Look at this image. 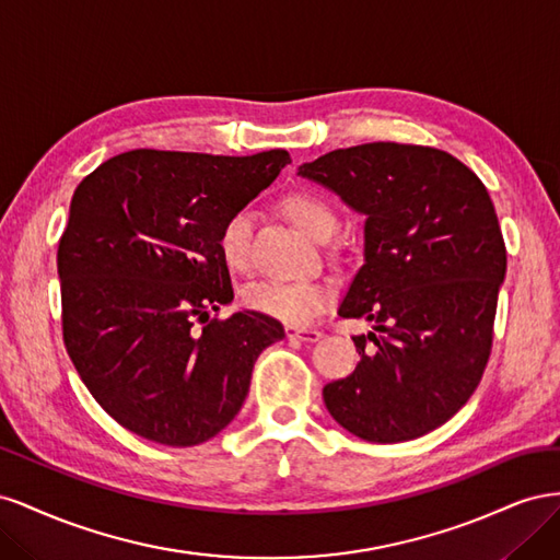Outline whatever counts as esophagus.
<instances>
[{"label": "esophagus", "instance_id": "1", "mask_svg": "<svg viewBox=\"0 0 560 560\" xmlns=\"http://www.w3.org/2000/svg\"><path fill=\"white\" fill-rule=\"evenodd\" d=\"M284 334L290 341H306V343H315L322 338V331L317 329H308V327H294V325H287Z\"/></svg>", "mask_w": 560, "mask_h": 560}]
</instances>
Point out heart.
Wrapping results in <instances>:
<instances>
[{
    "label": "heart",
    "instance_id": "obj_1",
    "mask_svg": "<svg viewBox=\"0 0 560 560\" xmlns=\"http://www.w3.org/2000/svg\"><path fill=\"white\" fill-rule=\"evenodd\" d=\"M284 212L292 222L308 233L315 241H327L336 231V214L325 200L311 194H292L282 202ZM254 212L249 208L235 210L219 233V254L231 268H245L249 259ZM329 301V290L317 282H278L264 280L254 282L245 290V303L257 313L276 317L287 325H306L325 303Z\"/></svg>",
    "mask_w": 560,
    "mask_h": 560
}]
</instances>
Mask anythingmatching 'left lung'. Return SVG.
I'll return each instance as SVG.
<instances>
[{"mask_svg":"<svg viewBox=\"0 0 560 560\" xmlns=\"http://www.w3.org/2000/svg\"><path fill=\"white\" fill-rule=\"evenodd\" d=\"M299 175L366 217L364 264L341 317L360 362L322 389L350 434L376 444L444 425L477 389L493 343L506 249L486 186L446 151L369 142L299 165Z\"/></svg>","mask_w":560,"mask_h":560,"instance_id":"1","label":"left lung"}]
</instances>
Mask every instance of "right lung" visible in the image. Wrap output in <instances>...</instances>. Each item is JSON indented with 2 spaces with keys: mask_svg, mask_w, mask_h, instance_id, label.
I'll return each instance as SVG.
<instances>
[{
  "mask_svg": "<svg viewBox=\"0 0 560 560\" xmlns=\"http://www.w3.org/2000/svg\"><path fill=\"white\" fill-rule=\"evenodd\" d=\"M287 163L284 149H135L77 186L58 245L62 334L81 381L118 425L186 448L241 411L254 362L284 329L257 311L207 322L233 301L219 233Z\"/></svg>",
  "mask_w": 560,
  "mask_h": 560,
  "instance_id": "obj_1",
  "label": "right lung"
}]
</instances>
